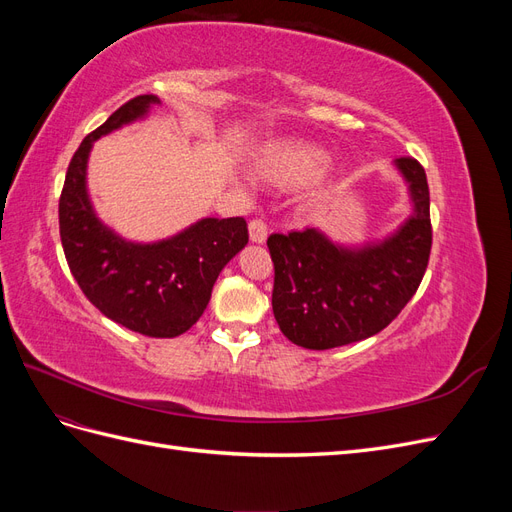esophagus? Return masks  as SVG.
Returning <instances> with one entry per match:
<instances>
[{
    "instance_id": "34e87169",
    "label": "esophagus",
    "mask_w": 512,
    "mask_h": 512,
    "mask_svg": "<svg viewBox=\"0 0 512 512\" xmlns=\"http://www.w3.org/2000/svg\"><path fill=\"white\" fill-rule=\"evenodd\" d=\"M267 235H269V226L265 220H260V218L250 220V239L254 243H265Z\"/></svg>"
}]
</instances>
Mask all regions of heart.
<instances>
[{
  "instance_id": "heart-1",
  "label": "heart",
  "mask_w": 512,
  "mask_h": 512,
  "mask_svg": "<svg viewBox=\"0 0 512 512\" xmlns=\"http://www.w3.org/2000/svg\"><path fill=\"white\" fill-rule=\"evenodd\" d=\"M327 164L329 153L322 147L301 141H282L260 153L256 173L275 188L297 190L312 183Z\"/></svg>"
}]
</instances>
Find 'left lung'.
Wrapping results in <instances>:
<instances>
[{
	"instance_id": "1",
	"label": "left lung",
	"mask_w": 512,
	"mask_h": 512,
	"mask_svg": "<svg viewBox=\"0 0 512 512\" xmlns=\"http://www.w3.org/2000/svg\"><path fill=\"white\" fill-rule=\"evenodd\" d=\"M410 183L412 218L391 239L363 250L333 245L316 228L273 232V314L292 344L329 350L380 333L421 286L431 254L425 168L397 160Z\"/></svg>"
}]
</instances>
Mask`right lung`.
Segmentation results:
<instances>
[{"label": "right lung", "instance_id": "obj_1", "mask_svg": "<svg viewBox=\"0 0 512 512\" xmlns=\"http://www.w3.org/2000/svg\"><path fill=\"white\" fill-rule=\"evenodd\" d=\"M153 102L160 100H128L83 138L59 196V237L76 284L106 318L147 337H177L203 316L220 271L250 235L243 218H207L173 239L138 245L100 224L85 190L91 143L143 117Z\"/></svg>", "mask_w": 512, "mask_h": 512}]
</instances>
